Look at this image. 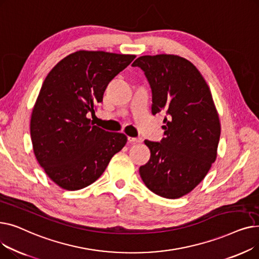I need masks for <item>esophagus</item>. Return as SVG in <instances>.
Instances as JSON below:
<instances>
[{
  "label": "esophagus",
  "mask_w": 259,
  "mask_h": 259,
  "mask_svg": "<svg viewBox=\"0 0 259 259\" xmlns=\"http://www.w3.org/2000/svg\"><path fill=\"white\" fill-rule=\"evenodd\" d=\"M128 141L131 143H141L143 141L142 138H130L128 137Z\"/></svg>",
  "instance_id": "obj_1"
}]
</instances>
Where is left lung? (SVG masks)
Listing matches in <instances>:
<instances>
[{
    "mask_svg": "<svg viewBox=\"0 0 259 259\" xmlns=\"http://www.w3.org/2000/svg\"><path fill=\"white\" fill-rule=\"evenodd\" d=\"M150 85L152 114L166 111L165 137L145 141L150 159L140 167L149 190L166 198L189 193L203 180L216 159L221 124L210 89L196 67L173 54L135 60Z\"/></svg>",
    "mask_w": 259,
    "mask_h": 259,
    "instance_id": "1",
    "label": "left lung"
}]
</instances>
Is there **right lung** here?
I'll return each instance as SVG.
<instances>
[{
	"label": "right lung",
	"instance_id": "1",
	"mask_svg": "<svg viewBox=\"0 0 259 259\" xmlns=\"http://www.w3.org/2000/svg\"><path fill=\"white\" fill-rule=\"evenodd\" d=\"M134 59L80 50L46 76L32 110L30 135L39 166L63 189L73 191L94 183L126 145L125 134L94 126L88 116L108 84Z\"/></svg>",
	"mask_w": 259,
	"mask_h": 259
}]
</instances>
